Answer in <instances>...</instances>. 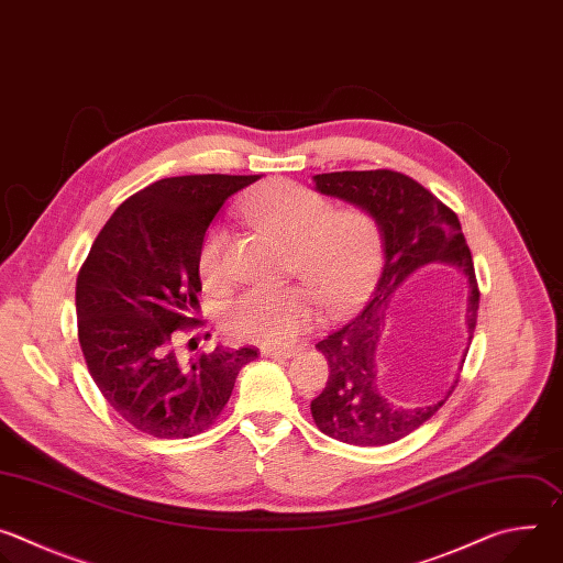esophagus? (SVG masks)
Returning <instances> with one entry per match:
<instances>
[{
    "label": "esophagus",
    "instance_id": "1",
    "mask_svg": "<svg viewBox=\"0 0 563 563\" xmlns=\"http://www.w3.org/2000/svg\"><path fill=\"white\" fill-rule=\"evenodd\" d=\"M261 354L263 356H272V358H289L296 354L294 347H272V345H261Z\"/></svg>",
    "mask_w": 563,
    "mask_h": 563
}]
</instances>
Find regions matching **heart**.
Wrapping results in <instances>:
<instances>
[{"mask_svg": "<svg viewBox=\"0 0 563 563\" xmlns=\"http://www.w3.org/2000/svg\"><path fill=\"white\" fill-rule=\"evenodd\" d=\"M258 227L289 240V267L305 285H261L227 305L222 325L238 341L263 345L291 343L316 316L320 305L336 311L347 305L369 278L380 235L372 213L361 207L332 209V200L294 180H269L243 205ZM198 269L207 283L227 274V229L213 224L200 243Z\"/></svg>", "mask_w": 563, "mask_h": 563, "instance_id": "heart-1", "label": "heart"}]
</instances>
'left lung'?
<instances>
[{
    "instance_id": "8db88e82",
    "label": "left lung",
    "mask_w": 563,
    "mask_h": 563,
    "mask_svg": "<svg viewBox=\"0 0 563 563\" xmlns=\"http://www.w3.org/2000/svg\"><path fill=\"white\" fill-rule=\"evenodd\" d=\"M320 194L363 207L383 233V267L367 302L316 343L328 358L325 389L311 400L320 432L350 445H387L430 421L445 398L421 408H396L378 391L376 343L387 300L408 276L432 263H448L470 283L467 330L476 328L478 285L456 213L423 185L391 169L334 172L313 176Z\"/></svg>"
}]
</instances>
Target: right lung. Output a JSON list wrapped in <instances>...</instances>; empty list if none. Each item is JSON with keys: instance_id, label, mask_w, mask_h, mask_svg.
<instances>
[{"instance_id": "obj_1", "label": "right lung", "mask_w": 563, "mask_h": 563, "mask_svg": "<svg viewBox=\"0 0 563 563\" xmlns=\"http://www.w3.org/2000/svg\"><path fill=\"white\" fill-rule=\"evenodd\" d=\"M261 176H176L126 198L98 233L75 285L77 339L107 404L155 439H189L222 415L256 347L178 350L194 334L198 252L229 196ZM194 341V339H191ZM189 341V343H191Z\"/></svg>"}]
</instances>
